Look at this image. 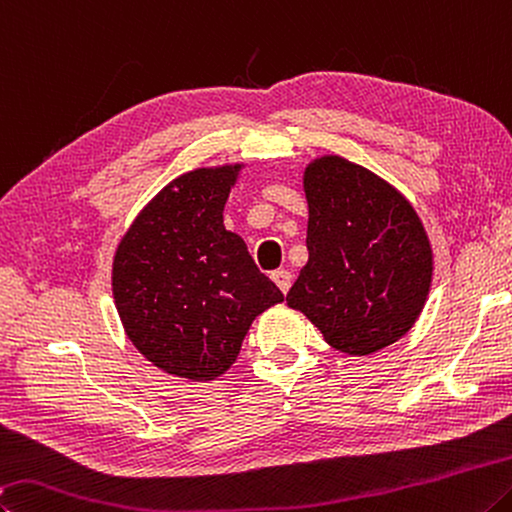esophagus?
<instances>
[{
  "label": "esophagus",
  "instance_id": "esophagus-1",
  "mask_svg": "<svg viewBox=\"0 0 512 512\" xmlns=\"http://www.w3.org/2000/svg\"><path fill=\"white\" fill-rule=\"evenodd\" d=\"M271 280L277 284V288H280L282 293H288V288H291V273L286 271V268H277V271L271 273Z\"/></svg>",
  "mask_w": 512,
  "mask_h": 512
}]
</instances>
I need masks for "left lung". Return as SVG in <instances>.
I'll return each mask as SVG.
<instances>
[{
	"label": "left lung",
	"instance_id": "1",
	"mask_svg": "<svg viewBox=\"0 0 512 512\" xmlns=\"http://www.w3.org/2000/svg\"><path fill=\"white\" fill-rule=\"evenodd\" d=\"M306 250L286 304L333 349L369 356L412 329L432 284V248L401 192L340 156L304 172Z\"/></svg>",
	"mask_w": 512,
	"mask_h": 512
}]
</instances>
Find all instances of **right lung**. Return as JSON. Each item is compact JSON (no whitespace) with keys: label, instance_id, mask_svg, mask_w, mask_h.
I'll use <instances>...</instances> for the list:
<instances>
[{"label":"right lung","instance_id":"add662e5","mask_svg":"<svg viewBox=\"0 0 512 512\" xmlns=\"http://www.w3.org/2000/svg\"><path fill=\"white\" fill-rule=\"evenodd\" d=\"M239 170L199 167L167 183L116 250L111 288L127 338L179 378L224 374L257 315L284 300L224 226Z\"/></svg>","mask_w":512,"mask_h":512}]
</instances>
